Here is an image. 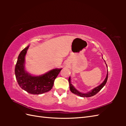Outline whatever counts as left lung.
Masks as SVG:
<instances>
[{
    "instance_id": "left-lung-1",
    "label": "left lung",
    "mask_w": 126,
    "mask_h": 126,
    "mask_svg": "<svg viewBox=\"0 0 126 126\" xmlns=\"http://www.w3.org/2000/svg\"><path fill=\"white\" fill-rule=\"evenodd\" d=\"M104 62H105L106 66H107V68L108 69L107 67V64L106 63L105 61L104 60ZM108 71H107V75H106V79H104V80L103 81V82L101 84H100L99 85H98L97 87H96L95 88H94L92 90H91L89 92H88L86 93H81L79 92V91L77 90L74 87V85L71 84V77H69V86H70V90L71 92L75 94H76L77 95H78L80 97H92V96H94L95 95H96V94L97 93H98L102 89V88L105 85V84H106L107 81V79H108Z\"/></svg>"
}]
</instances>
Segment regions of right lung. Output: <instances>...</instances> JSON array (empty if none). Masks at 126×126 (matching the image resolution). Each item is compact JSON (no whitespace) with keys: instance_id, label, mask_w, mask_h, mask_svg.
<instances>
[{"instance_id":"right-lung-1","label":"right lung","mask_w":126,"mask_h":126,"mask_svg":"<svg viewBox=\"0 0 126 126\" xmlns=\"http://www.w3.org/2000/svg\"><path fill=\"white\" fill-rule=\"evenodd\" d=\"M28 45L18 56L15 67V75L20 87L31 94L39 95L49 92L52 89L55 79L62 70L55 68L39 76H34L25 70V56Z\"/></svg>"}]
</instances>
